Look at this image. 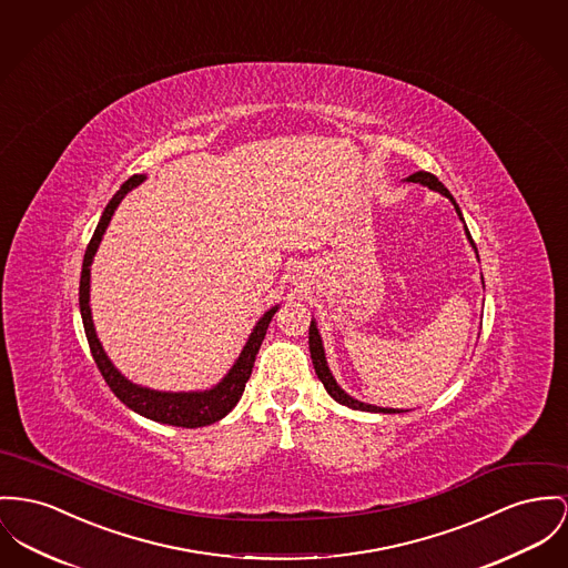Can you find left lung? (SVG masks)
Listing matches in <instances>:
<instances>
[{
	"instance_id": "1",
	"label": "left lung",
	"mask_w": 568,
	"mask_h": 568,
	"mask_svg": "<svg viewBox=\"0 0 568 568\" xmlns=\"http://www.w3.org/2000/svg\"><path fill=\"white\" fill-rule=\"evenodd\" d=\"M407 181H409V183H419V185H424V187H428V190L437 191V193L446 195V197L453 202L454 209H456V215H458V220L465 224V220H463V213H460V209H458V204H456V200H454L453 193L444 187V183H442V181H439L435 174H430V172H416V174H412ZM465 236H467L469 245L474 247V252H476V256H478L476 243L471 241V234H469L467 226H465ZM483 286H485V280H483ZM307 342H310V357H312L314 371H316V375H318V378H321V383L325 385L327 394H329V396H332L336 403H341V405L348 407V409H357V412H371V414H405L403 409L375 407V405L362 403V400H357V398L348 396V394L342 389L341 385H338V381H336L334 375H332L329 366H327L325 346H323V338H321V334H318V327H316V321H314V318L310 321V341Z\"/></svg>"
}]
</instances>
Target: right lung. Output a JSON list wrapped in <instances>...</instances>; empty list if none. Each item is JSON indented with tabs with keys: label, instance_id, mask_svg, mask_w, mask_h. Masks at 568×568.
<instances>
[{
	"label": "right lung",
	"instance_id": "1",
	"mask_svg": "<svg viewBox=\"0 0 568 568\" xmlns=\"http://www.w3.org/2000/svg\"><path fill=\"white\" fill-rule=\"evenodd\" d=\"M146 181V174H133L129 181L122 183V187L115 191L114 197L110 200V204L105 206L99 226L94 230L88 250L83 254V265H81V280H79V310H81V318H83V329H85V338L90 344L92 357L101 371L103 378L108 381V385L112 387L115 396L135 414L149 417L152 422L159 424H170V426H183V428H197V426H209L213 422H220L222 417H226L234 405L239 403V398L243 396L245 383L252 375L254 362H256V353L261 348V344L265 341L268 323L273 318V314L277 312L280 305L268 307L265 314L258 318V323L254 325L250 338L245 342L243 351L239 353L236 362L232 364V368L227 371L224 378L209 387V389H195V392H161V389H152L138 385L133 381L124 377L114 366V362L108 357L103 344L97 336L94 329V321H92V307H90V266L94 261V254L103 241V234L110 226L112 217H114L118 204L124 200V195L129 191L135 190L138 185H142Z\"/></svg>",
	"mask_w": 568,
	"mask_h": 568
}]
</instances>
